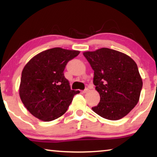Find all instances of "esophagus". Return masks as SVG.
Instances as JSON below:
<instances>
[{
	"mask_svg": "<svg viewBox=\"0 0 157 157\" xmlns=\"http://www.w3.org/2000/svg\"><path fill=\"white\" fill-rule=\"evenodd\" d=\"M89 91V89H86L85 90H84L83 91H82V93H83V94H86V93H88Z\"/></svg>",
	"mask_w": 157,
	"mask_h": 157,
	"instance_id": "34e87169",
	"label": "esophagus"
}]
</instances>
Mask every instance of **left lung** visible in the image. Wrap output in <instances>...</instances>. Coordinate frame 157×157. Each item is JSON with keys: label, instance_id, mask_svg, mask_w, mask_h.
Instances as JSON below:
<instances>
[{"label": "left lung", "instance_id": "8db88e82", "mask_svg": "<svg viewBox=\"0 0 157 157\" xmlns=\"http://www.w3.org/2000/svg\"><path fill=\"white\" fill-rule=\"evenodd\" d=\"M83 55L94 71V84L100 96L93 111L108 120L123 118L139 101L143 81L136 62L124 53L107 48Z\"/></svg>", "mask_w": 157, "mask_h": 157}]
</instances>
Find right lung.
<instances>
[{
    "mask_svg": "<svg viewBox=\"0 0 157 157\" xmlns=\"http://www.w3.org/2000/svg\"><path fill=\"white\" fill-rule=\"evenodd\" d=\"M79 52L53 48L39 53L26 63L21 73L19 95L32 115L49 122L67 111L74 95L79 91L71 89L63 71L68 61Z\"/></svg>",
    "mask_w": 157,
    "mask_h": 157,
    "instance_id": "right-lung-1",
    "label": "right lung"
}]
</instances>
